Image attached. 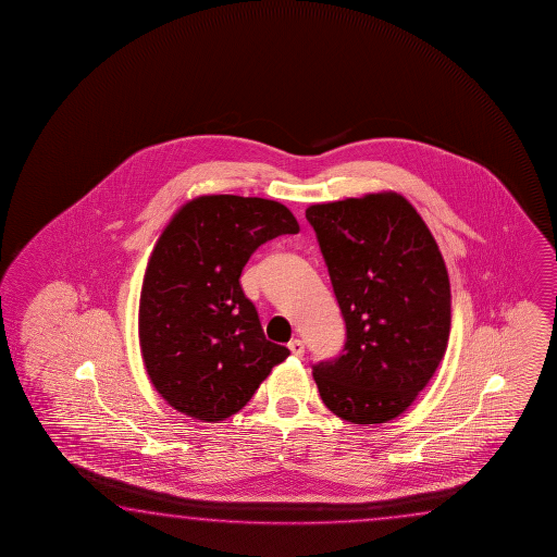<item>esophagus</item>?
<instances>
[{"label":"esophagus","instance_id":"obj_1","mask_svg":"<svg viewBox=\"0 0 557 557\" xmlns=\"http://www.w3.org/2000/svg\"><path fill=\"white\" fill-rule=\"evenodd\" d=\"M288 349L293 352L294 357H302L304 355V341L293 339L288 343Z\"/></svg>","mask_w":557,"mask_h":557}]
</instances>
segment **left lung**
Instances as JSON below:
<instances>
[{"label": "left lung", "mask_w": 557, "mask_h": 557, "mask_svg": "<svg viewBox=\"0 0 557 557\" xmlns=\"http://www.w3.org/2000/svg\"><path fill=\"white\" fill-rule=\"evenodd\" d=\"M306 218L347 330L339 357L311 364L321 399L349 423H386L443 360L450 333L443 255L397 193L313 205Z\"/></svg>", "instance_id": "1"}]
</instances>
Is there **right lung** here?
I'll use <instances>...</instances> for the list:
<instances>
[{
	"label": "right lung",
	"mask_w": 557,
	"mask_h": 557,
	"mask_svg": "<svg viewBox=\"0 0 557 557\" xmlns=\"http://www.w3.org/2000/svg\"><path fill=\"white\" fill-rule=\"evenodd\" d=\"M298 230L281 202L236 195L193 198L171 218L146 269L138 318L148 376L171 407L224 421L290 355L264 337L239 276L257 247Z\"/></svg>",
	"instance_id": "obj_1"
}]
</instances>
